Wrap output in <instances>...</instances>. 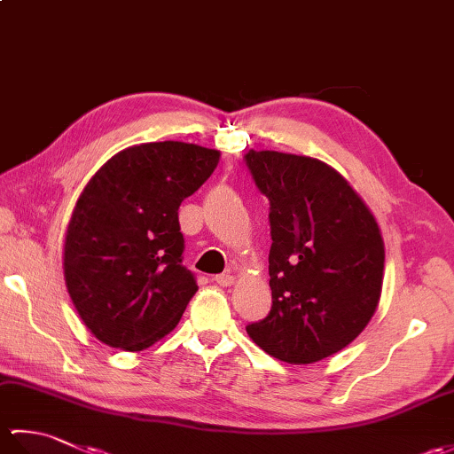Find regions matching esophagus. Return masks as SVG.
Masks as SVG:
<instances>
[{
    "label": "esophagus",
    "instance_id": "34e87169",
    "mask_svg": "<svg viewBox=\"0 0 454 454\" xmlns=\"http://www.w3.org/2000/svg\"><path fill=\"white\" fill-rule=\"evenodd\" d=\"M215 281L220 286H232L236 283V277H234V273H222V275L215 277Z\"/></svg>",
    "mask_w": 454,
    "mask_h": 454
}]
</instances>
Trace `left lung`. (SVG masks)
<instances>
[{"label":"left lung","instance_id":"left-lung-1","mask_svg":"<svg viewBox=\"0 0 454 454\" xmlns=\"http://www.w3.org/2000/svg\"><path fill=\"white\" fill-rule=\"evenodd\" d=\"M246 163L269 199L273 306L249 337L278 361L310 364L359 335L379 308L384 239L351 183L325 161L249 150Z\"/></svg>","mask_w":454,"mask_h":454}]
</instances>
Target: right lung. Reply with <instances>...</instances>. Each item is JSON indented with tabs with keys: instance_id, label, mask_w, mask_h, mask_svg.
I'll return each instance as SVG.
<instances>
[{
	"instance_id": "1",
	"label": "right lung",
	"mask_w": 454,
	"mask_h": 454,
	"mask_svg": "<svg viewBox=\"0 0 454 454\" xmlns=\"http://www.w3.org/2000/svg\"><path fill=\"white\" fill-rule=\"evenodd\" d=\"M220 152L146 142L114 153L80 192L64 239V281L88 330L142 351L176 330L197 293L181 265L179 205L205 183Z\"/></svg>"
}]
</instances>
